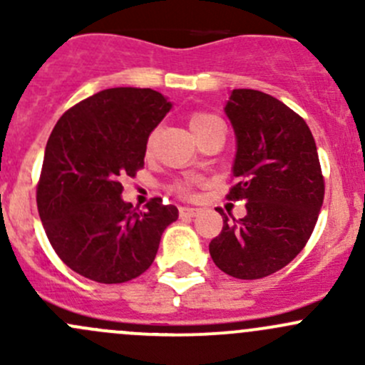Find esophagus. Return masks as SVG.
<instances>
[{
    "label": "esophagus",
    "mask_w": 365,
    "mask_h": 365,
    "mask_svg": "<svg viewBox=\"0 0 365 365\" xmlns=\"http://www.w3.org/2000/svg\"><path fill=\"white\" fill-rule=\"evenodd\" d=\"M200 213L197 208H190V206H180V217H196Z\"/></svg>",
    "instance_id": "esophagus-1"
}]
</instances>
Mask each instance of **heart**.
<instances>
[{
    "label": "heart",
    "instance_id": "1",
    "mask_svg": "<svg viewBox=\"0 0 365 365\" xmlns=\"http://www.w3.org/2000/svg\"><path fill=\"white\" fill-rule=\"evenodd\" d=\"M217 120H219V118L213 116V114H210V113L194 111L189 116V127H190V130L194 132V135H197L205 127H208L210 123H213V121H217ZM150 150H152V139H148V143H146V152L150 153ZM175 192L180 194V196H183V197H189V196H192V185H190L189 182H180L175 185Z\"/></svg>",
    "mask_w": 365,
    "mask_h": 365
}]
</instances>
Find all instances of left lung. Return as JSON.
Listing matches in <instances>:
<instances>
[{"label":"left lung","mask_w":365,"mask_h":365,"mask_svg":"<svg viewBox=\"0 0 365 365\" xmlns=\"http://www.w3.org/2000/svg\"><path fill=\"white\" fill-rule=\"evenodd\" d=\"M226 114L237 135V182L230 201H247V215L224 219L210 242L213 263L237 279H261L284 268L305 247L318 220L325 180L304 118L272 95L233 90Z\"/></svg>","instance_id":"left-lung-1"}]
</instances>
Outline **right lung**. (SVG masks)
I'll use <instances>...</instances> for the list:
<instances>
[{"label": "right lung", "instance_id": "right-lung-1", "mask_svg": "<svg viewBox=\"0 0 365 365\" xmlns=\"http://www.w3.org/2000/svg\"><path fill=\"white\" fill-rule=\"evenodd\" d=\"M171 102L150 88H109L72 106L54 125L36 185V206L60 259L83 277L120 284L159 251L175 205L145 210L121 200V180L145 165L146 143Z\"/></svg>", "mask_w": 365, "mask_h": 365}]
</instances>
